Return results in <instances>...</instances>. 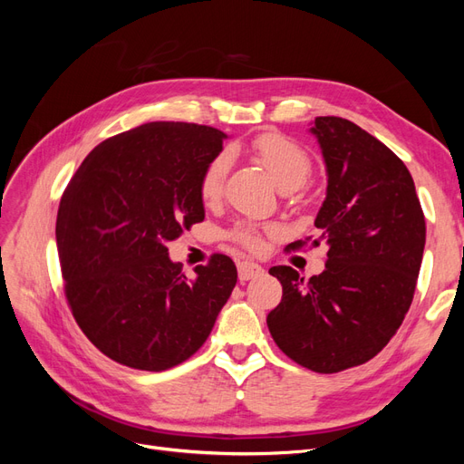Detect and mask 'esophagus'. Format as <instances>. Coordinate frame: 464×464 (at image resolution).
Returning a JSON list of instances; mask_svg holds the SVG:
<instances>
[{
	"instance_id": "1",
	"label": "esophagus",
	"mask_w": 464,
	"mask_h": 464,
	"mask_svg": "<svg viewBox=\"0 0 464 464\" xmlns=\"http://www.w3.org/2000/svg\"><path fill=\"white\" fill-rule=\"evenodd\" d=\"M259 275H263L261 265L251 263V261L237 263V276H240V280H249V278H256Z\"/></svg>"
}]
</instances>
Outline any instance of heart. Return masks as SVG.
I'll list each match as a JSON object with an SVG mask.
<instances>
[{
  "instance_id": "obj_1",
  "label": "heart",
  "mask_w": 464,
  "mask_h": 464,
  "mask_svg": "<svg viewBox=\"0 0 464 464\" xmlns=\"http://www.w3.org/2000/svg\"><path fill=\"white\" fill-rule=\"evenodd\" d=\"M251 150L283 191H292L304 186L305 179L312 176V157L304 147L292 141L286 135L261 133L251 141ZM230 162V152L220 150L203 168V174L199 178V195L205 203H215L222 195ZM230 237L247 249H256L259 246L261 228L256 222H237L230 230Z\"/></svg>"
}]
</instances>
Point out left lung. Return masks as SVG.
Here are the masks:
<instances>
[{
  "label": "left lung",
  "instance_id": "1",
  "mask_svg": "<svg viewBox=\"0 0 464 464\" xmlns=\"http://www.w3.org/2000/svg\"><path fill=\"white\" fill-rule=\"evenodd\" d=\"M327 166V198L315 237L329 246L325 271L310 280L292 266L269 273L283 300L266 315L273 341L300 366L336 373L366 363L397 333L414 298L426 220L409 168L382 141L336 116L315 118Z\"/></svg>",
  "mask_w": 464,
  "mask_h": 464
}]
</instances>
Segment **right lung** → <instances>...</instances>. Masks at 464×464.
<instances>
[{
  "label": "right lung",
  "mask_w": 464,
  "mask_h": 464,
  "mask_svg": "<svg viewBox=\"0 0 464 464\" xmlns=\"http://www.w3.org/2000/svg\"><path fill=\"white\" fill-rule=\"evenodd\" d=\"M224 139L208 125L143 123L94 147L62 195L67 304L87 339L123 366L164 372L191 358L236 286L228 256L188 280L166 247L205 218L199 178Z\"/></svg>",
  "instance_id": "right-lung-1"
}]
</instances>
